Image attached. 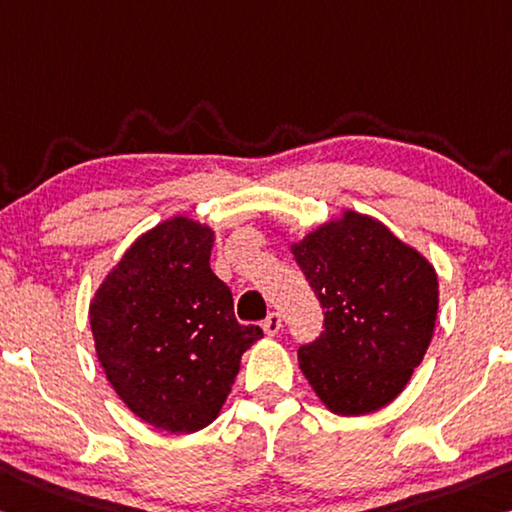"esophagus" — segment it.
Wrapping results in <instances>:
<instances>
[{"label":"esophagus","instance_id":"esophagus-1","mask_svg":"<svg viewBox=\"0 0 512 512\" xmlns=\"http://www.w3.org/2000/svg\"><path fill=\"white\" fill-rule=\"evenodd\" d=\"M262 328H264V332H266V335H269V337L278 335L280 328H282V316H280L278 312H271V314L264 319Z\"/></svg>","mask_w":512,"mask_h":512}]
</instances>
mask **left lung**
Instances as JSON below:
<instances>
[{"label": "left lung", "instance_id": "left-lung-1", "mask_svg": "<svg viewBox=\"0 0 512 512\" xmlns=\"http://www.w3.org/2000/svg\"><path fill=\"white\" fill-rule=\"evenodd\" d=\"M326 312L298 367L330 412L385 408L410 383L431 344L440 305L435 266L385 223L355 209L289 243Z\"/></svg>", "mask_w": 512, "mask_h": 512}]
</instances>
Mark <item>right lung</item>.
<instances>
[{"label": "right lung", "mask_w": 512, "mask_h": 512, "mask_svg": "<svg viewBox=\"0 0 512 512\" xmlns=\"http://www.w3.org/2000/svg\"><path fill=\"white\" fill-rule=\"evenodd\" d=\"M212 225L170 216L145 230L88 305L95 355L129 410L166 433H196L221 415L241 355L264 337L234 319L209 257Z\"/></svg>", "instance_id": "1"}]
</instances>
